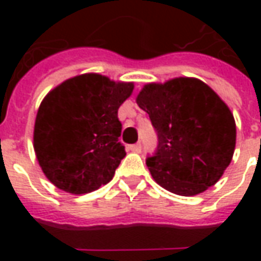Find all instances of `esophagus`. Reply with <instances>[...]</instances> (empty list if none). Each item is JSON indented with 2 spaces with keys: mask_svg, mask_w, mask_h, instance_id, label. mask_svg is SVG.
Segmentation results:
<instances>
[{
  "mask_svg": "<svg viewBox=\"0 0 261 261\" xmlns=\"http://www.w3.org/2000/svg\"><path fill=\"white\" fill-rule=\"evenodd\" d=\"M131 152H141V144H133L128 147Z\"/></svg>",
  "mask_w": 261,
  "mask_h": 261,
  "instance_id": "obj_1",
  "label": "esophagus"
}]
</instances>
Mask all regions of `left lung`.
Wrapping results in <instances>:
<instances>
[{"instance_id":"1","label":"left lung","mask_w":261,"mask_h":261,"mask_svg":"<svg viewBox=\"0 0 261 261\" xmlns=\"http://www.w3.org/2000/svg\"><path fill=\"white\" fill-rule=\"evenodd\" d=\"M137 105L149 114L158 148L147 158L153 180L179 196L214 186L229 166L236 124L226 103L202 81L179 76L147 84Z\"/></svg>"}]
</instances>
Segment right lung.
I'll use <instances>...</instances> for the list:
<instances>
[{
	"instance_id": "right-lung-1",
	"label": "right lung",
	"mask_w": 261,
	"mask_h": 261,
	"mask_svg": "<svg viewBox=\"0 0 261 261\" xmlns=\"http://www.w3.org/2000/svg\"><path fill=\"white\" fill-rule=\"evenodd\" d=\"M133 89V82L82 74L44 96L36 114L33 148L54 186L85 194L113 179L125 156L117 112Z\"/></svg>"
}]
</instances>
